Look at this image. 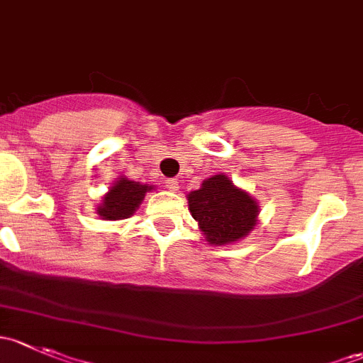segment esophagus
Masks as SVG:
<instances>
[{"label": "esophagus", "instance_id": "34e87169", "mask_svg": "<svg viewBox=\"0 0 363 363\" xmlns=\"http://www.w3.org/2000/svg\"><path fill=\"white\" fill-rule=\"evenodd\" d=\"M164 186H167L170 191H179V182L175 181V179H168V181H164Z\"/></svg>", "mask_w": 363, "mask_h": 363}]
</instances>
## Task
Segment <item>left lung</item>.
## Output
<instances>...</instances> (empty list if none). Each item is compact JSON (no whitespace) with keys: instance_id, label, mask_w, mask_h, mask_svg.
<instances>
[{"instance_id":"left-lung-1","label":"left lung","mask_w":363,"mask_h":363,"mask_svg":"<svg viewBox=\"0 0 363 363\" xmlns=\"http://www.w3.org/2000/svg\"><path fill=\"white\" fill-rule=\"evenodd\" d=\"M188 205L205 240L214 246L244 239L258 223L256 200L223 174L205 179L200 189L188 195Z\"/></svg>"}]
</instances>
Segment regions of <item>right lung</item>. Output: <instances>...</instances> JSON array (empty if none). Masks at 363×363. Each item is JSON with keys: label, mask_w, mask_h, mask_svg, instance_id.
<instances>
[{"label": "right lung", "mask_w": 363, "mask_h": 363, "mask_svg": "<svg viewBox=\"0 0 363 363\" xmlns=\"http://www.w3.org/2000/svg\"><path fill=\"white\" fill-rule=\"evenodd\" d=\"M151 189L152 186L130 181L123 175V177H119V181H116L113 186H111L108 193L98 205L96 214L105 221H119V219L130 218L140 207L145 193L151 191Z\"/></svg>", "instance_id": "obj_1"}]
</instances>
